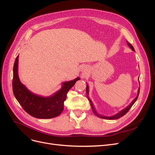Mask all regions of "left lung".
Here are the masks:
<instances>
[{
    "instance_id": "1",
    "label": "left lung",
    "mask_w": 155,
    "mask_h": 155,
    "mask_svg": "<svg viewBox=\"0 0 155 155\" xmlns=\"http://www.w3.org/2000/svg\"><path fill=\"white\" fill-rule=\"evenodd\" d=\"M127 43L128 46H129L131 50H133V51H135L134 48L133 46H132V45L130 44L128 41H127ZM138 80H139V78H138ZM86 92H87V98H88V100H89V101H90L91 106V107H92V111H93V112H94V114L96 116H97V117H99V118H100L106 119V120H116V119H118V118H121V117H122L123 116H124V115L127 113V112L129 111V110L130 109L131 107H132V106L134 105V103L136 102V101L137 100V99H138V95H139V92H140V87H139L138 90V94H137V97H136L134 98V99L133 100V101L131 102L130 104L127 107H125V109H122V110H121V111H120L119 112H118V113H117V114H114V115L110 116H102V115L100 114L99 113H97V111H96V109H95L94 107V105H93V104H92V102L90 98H89V97H88V85H87Z\"/></svg>"
}]
</instances>
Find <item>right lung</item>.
Segmentation results:
<instances>
[{"label": "right lung", "mask_w": 155, "mask_h": 155, "mask_svg": "<svg viewBox=\"0 0 155 155\" xmlns=\"http://www.w3.org/2000/svg\"><path fill=\"white\" fill-rule=\"evenodd\" d=\"M18 55L13 65L12 87L13 94L23 109L37 118L50 119L58 116L63 110L67 92L80 78L78 77L73 80L62 83L60 90L51 96H41L30 91L21 82L18 75Z\"/></svg>", "instance_id": "obj_1"}]
</instances>
